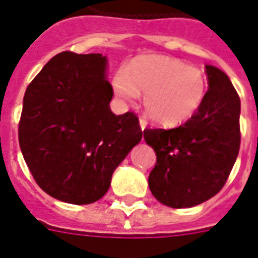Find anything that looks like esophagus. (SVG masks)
I'll list each match as a JSON object with an SVG mask.
<instances>
[{"mask_svg":"<svg viewBox=\"0 0 258 258\" xmlns=\"http://www.w3.org/2000/svg\"><path fill=\"white\" fill-rule=\"evenodd\" d=\"M139 127H141V130H145L148 127V121L144 117H139Z\"/></svg>","mask_w":258,"mask_h":258,"instance_id":"esophagus-1","label":"esophagus"}]
</instances>
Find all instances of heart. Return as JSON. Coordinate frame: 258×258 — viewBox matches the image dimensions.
I'll use <instances>...</instances> for the list:
<instances>
[{
	"label": "heart",
	"mask_w": 258,
	"mask_h": 258,
	"mask_svg": "<svg viewBox=\"0 0 258 258\" xmlns=\"http://www.w3.org/2000/svg\"><path fill=\"white\" fill-rule=\"evenodd\" d=\"M207 76L197 67L167 56H142L116 72L114 94L133 102L144 93V109L154 123L175 127L191 119L207 95Z\"/></svg>",
	"instance_id": "obj_1"
}]
</instances>
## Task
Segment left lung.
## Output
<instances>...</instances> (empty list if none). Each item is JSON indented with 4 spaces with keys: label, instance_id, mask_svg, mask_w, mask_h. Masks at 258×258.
<instances>
[{
    "label": "left lung",
    "instance_id": "left-lung-1",
    "mask_svg": "<svg viewBox=\"0 0 258 258\" xmlns=\"http://www.w3.org/2000/svg\"><path fill=\"white\" fill-rule=\"evenodd\" d=\"M208 91L201 108L176 128H146L144 138L157 156L149 187L167 207L191 208L226 184L241 145V100L221 70L205 66Z\"/></svg>",
    "mask_w": 258,
    "mask_h": 258
}]
</instances>
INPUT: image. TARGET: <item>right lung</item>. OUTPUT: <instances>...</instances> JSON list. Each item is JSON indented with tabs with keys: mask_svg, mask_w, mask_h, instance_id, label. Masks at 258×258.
Instances as JSON below:
<instances>
[{
	"mask_svg": "<svg viewBox=\"0 0 258 258\" xmlns=\"http://www.w3.org/2000/svg\"><path fill=\"white\" fill-rule=\"evenodd\" d=\"M106 68L100 53L62 51L24 94L23 157L38 186L58 201L86 205L104 197L113 171L142 139L133 112L116 116L110 110Z\"/></svg>",
	"mask_w": 258,
	"mask_h": 258,
	"instance_id": "add662e5",
	"label": "right lung"
}]
</instances>
